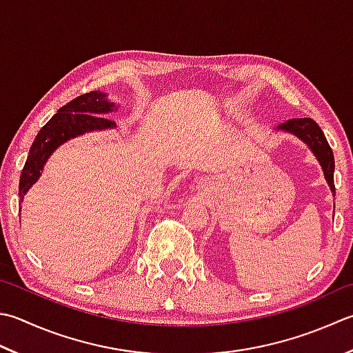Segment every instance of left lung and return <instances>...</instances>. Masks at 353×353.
I'll list each match as a JSON object with an SVG mask.
<instances>
[{
	"instance_id": "obj_1",
	"label": "left lung",
	"mask_w": 353,
	"mask_h": 353,
	"mask_svg": "<svg viewBox=\"0 0 353 353\" xmlns=\"http://www.w3.org/2000/svg\"><path fill=\"white\" fill-rule=\"evenodd\" d=\"M277 131L292 134L296 139H300L303 143L307 145V148L312 151V154L316 157V161H319L324 179H326L330 191H332L335 196V159L332 150H330L326 141V136H324L323 130L319 127V123L310 119V117H300V119H291L285 123H280L277 127Z\"/></svg>"
}]
</instances>
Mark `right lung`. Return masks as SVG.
I'll use <instances>...</instances> for the list:
<instances>
[{
	"label": "right lung",
	"mask_w": 353,
	"mask_h": 353,
	"mask_svg": "<svg viewBox=\"0 0 353 353\" xmlns=\"http://www.w3.org/2000/svg\"><path fill=\"white\" fill-rule=\"evenodd\" d=\"M119 105L108 99V94L94 90L65 103L46 125L39 130L30 147L19 177V200L23 202L32 186L38 182L46 163L62 143L93 131L116 128L113 121L103 117L117 112Z\"/></svg>",
	"instance_id": "obj_1"
}]
</instances>
